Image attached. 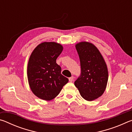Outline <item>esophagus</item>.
Listing matches in <instances>:
<instances>
[{
    "mask_svg": "<svg viewBox=\"0 0 132 132\" xmlns=\"http://www.w3.org/2000/svg\"><path fill=\"white\" fill-rule=\"evenodd\" d=\"M73 80H74V77H70L69 78V80L70 82H72L73 81Z\"/></svg>",
    "mask_w": 132,
    "mask_h": 132,
    "instance_id": "1",
    "label": "esophagus"
}]
</instances>
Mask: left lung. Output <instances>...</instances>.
Returning a JSON list of instances; mask_svg holds the SVG:
<instances>
[{
	"label": "left lung",
	"mask_w": 132,
	"mask_h": 132,
	"mask_svg": "<svg viewBox=\"0 0 132 132\" xmlns=\"http://www.w3.org/2000/svg\"><path fill=\"white\" fill-rule=\"evenodd\" d=\"M79 56L81 75L75 82L84 100L92 101L103 94L108 80L106 62L98 49L90 42L76 44Z\"/></svg>",
	"instance_id": "obj_1"
}]
</instances>
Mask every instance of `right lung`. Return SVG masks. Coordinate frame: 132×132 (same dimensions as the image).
<instances>
[{
	"label": "right lung",
	"instance_id": "1",
	"mask_svg": "<svg viewBox=\"0 0 132 132\" xmlns=\"http://www.w3.org/2000/svg\"><path fill=\"white\" fill-rule=\"evenodd\" d=\"M63 49L57 42H44L31 53L27 66L28 84L33 94L40 99L53 100L69 81L61 74V66L56 63Z\"/></svg>",
	"mask_w": 132,
	"mask_h": 132
}]
</instances>
